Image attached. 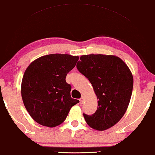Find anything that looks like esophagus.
<instances>
[{
  "instance_id": "1",
  "label": "esophagus",
  "mask_w": 155,
  "mask_h": 155,
  "mask_svg": "<svg viewBox=\"0 0 155 155\" xmlns=\"http://www.w3.org/2000/svg\"><path fill=\"white\" fill-rule=\"evenodd\" d=\"M80 104H83L84 103V97H82L81 98V99H80Z\"/></svg>"
}]
</instances>
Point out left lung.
Here are the masks:
<instances>
[{
  "label": "left lung",
  "instance_id": "obj_1",
  "mask_svg": "<svg viewBox=\"0 0 155 155\" xmlns=\"http://www.w3.org/2000/svg\"><path fill=\"white\" fill-rule=\"evenodd\" d=\"M76 68L91 82L99 99L94 114H84L87 124L99 131L113 127L124 116L132 97L130 68L120 58L103 54L81 56Z\"/></svg>",
  "mask_w": 155,
  "mask_h": 155
}]
</instances>
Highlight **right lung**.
<instances>
[{"instance_id": "add662e5", "label": "right lung", "mask_w": 155, "mask_h": 155, "mask_svg": "<svg viewBox=\"0 0 155 155\" xmlns=\"http://www.w3.org/2000/svg\"><path fill=\"white\" fill-rule=\"evenodd\" d=\"M79 56L49 54L34 61L25 70L21 96L30 116L38 124L54 127L61 124L70 109L79 102L71 97L66 76L75 67Z\"/></svg>"}]
</instances>
